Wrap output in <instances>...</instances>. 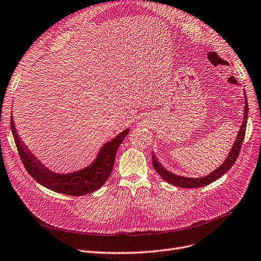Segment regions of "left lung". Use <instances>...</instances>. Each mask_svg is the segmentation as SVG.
I'll use <instances>...</instances> for the list:
<instances>
[{"mask_svg": "<svg viewBox=\"0 0 261 261\" xmlns=\"http://www.w3.org/2000/svg\"><path fill=\"white\" fill-rule=\"evenodd\" d=\"M245 97V106H244V119L243 123L241 125V128H240L238 135H237V139L233 143V147L231 148L230 152H229L227 159L225 162L218 167L217 169L212 171L210 174H207L203 178H185V176L181 175H176L167 169H165L162 166V164L158 161V159L155 158V154L152 153V164L154 169L156 170L161 178L164 179L166 182H168L172 185L179 186V187H185V189H198V187H202L207 184H210L217 180L218 178H221L222 175H224L229 169L231 168L234 162L237 161L240 150H241V145L243 143V139L245 136V130H246V123H247V117H248V105H247V98L246 94H244Z\"/></svg>", "mask_w": 261, "mask_h": 261, "instance_id": "8db88e82", "label": "left lung"}]
</instances>
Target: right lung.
<instances>
[{
    "label": "right lung",
    "mask_w": 261,
    "mask_h": 261,
    "mask_svg": "<svg viewBox=\"0 0 261 261\" xmlns=\"http://www.w3.org/2000/svg\"><path fill=\"white\" fill-rule=\"evenodd\" d=\"M10 127L20 159L30 175L47 189L69 196L88 195L105 184L112 171L119 145L129 130L128 128L123 130L116 138L103 144L95 161L87 168L69 173H58L49 170L28 150L18 136L13 118L10 119Z\"/></svg>",
    "instance_id": "add662e5"
}]
</instances>
